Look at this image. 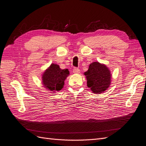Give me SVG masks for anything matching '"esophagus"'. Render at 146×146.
I'll return each mask as SVG.
<instances>
[{"label": "esophagus", "mask_w": 146, "mask_h": 146, "mask_svg": "<svg viewBox=\"0 0 146 146\" xmlns=\"http://www.w3.org/2000/svg\"><path fill=\"white\" fill-rule=\"evenodd\" d=\"M73 72L75 74H79L80 73V70L79 68H74L73 70Z\"/></svg>", "instance_id": "obj_1"}]
</instances>
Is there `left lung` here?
<instances>
[{
    "mask_svg": "<svg viewBox=\"0 0 146 146\" xmlns=\"http://www.w3.org/2000/svg\"><path fill=\"white\" fill-rule=\"evenodd\" d=\"M87 85L94 94H102L108 89L111 83V71L108 66L100 63L94 62L89 66V69L84 73Z\"/></svg>",
    "mask_w": 146,
    "mask_h": 146,
    "instance_id": "1",
    "label": "left lung"
}]
</instances>
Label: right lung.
Instances as JSON below:
<instances>
[{"instance_id": "obj_1", "label": "right lung", "mask_w": 146, "mask_h": 146, "mask_svg": "<svg viewBox=\"0 0 146 146\" xmlns=\"http://www.w3.org/2000/svg\"><path fill=\"white\" fill-rule=\"evenodd\" d=\"M69 74L68 69L62 70L59 65L51 64L41 76L43 87L51 92L59 91L63 89L64 81Z\"/></svg>"}]
</instances>
